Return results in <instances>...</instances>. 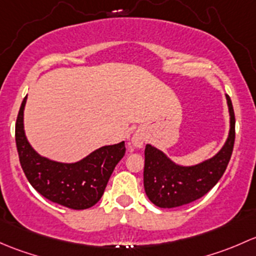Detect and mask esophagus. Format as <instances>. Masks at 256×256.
Listing matches in <instances>:
<instances>
[{
    "mask_svg": "<svg viewBox=\"0 0 256 256\" xmlns=\"http://www.w3.org/2000/svg\"><path fill=\"white\" fill-rule=\"evenodd\" d=\"M146 142V130L142 128H139L138 130H136V133L133 134V136H132V146L136 148V149H140V148H143L144 143Z\"/></svg>",
    "mask_w": 256,
    "mask_h": 256,
    "instance_id": "1",
    "label": "esophagus"
}]
</instances>
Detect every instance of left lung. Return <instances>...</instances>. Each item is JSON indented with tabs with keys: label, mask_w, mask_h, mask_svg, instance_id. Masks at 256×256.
Returning <instances> with one entry per match:
<instances>
[{
	"label": "left lung",
	"mask_w": 256,
	"mask_h": 256,
	"mask_svg": "<svg viewBox=\"0 0 256 256\" xmlns=\"http://www.w3.org/2000/svg\"><path fill=\"white\" fill-rule=\"evenodd\" d=\"M229 110V134L222 149L200 164L182 166L174 162L162 150L146 144L144 164V188L148 198L160 208H174L201 198L224 174L236 139L233 104L226 96Z\"/></svg>",
	"instance_id": "obj_1"
}]
</instances>
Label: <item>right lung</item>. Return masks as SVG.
Returning a JSON list of instances; mask_svg holds the SVG:
<instances>
[{
	"instance_id": "right-lung-1",
	"label": "right lung",
	"mask_w": 256,
	"mask_h": 256,
	"mask_svg": "<svg viewBox=\"0 0 256 256\" xmlns=\"http://www.w3.org/2000/svg\"><path fill=\"white\" fill-rule=\"evenodd\" d=\"M27 96L16 122V144L20 166L42 196L54 204L86 210L101 200L116 165L124 156V142L96 149L76 162H59L39 155L26 136L23 114Z\"/></svg>"
}]
</instances>
